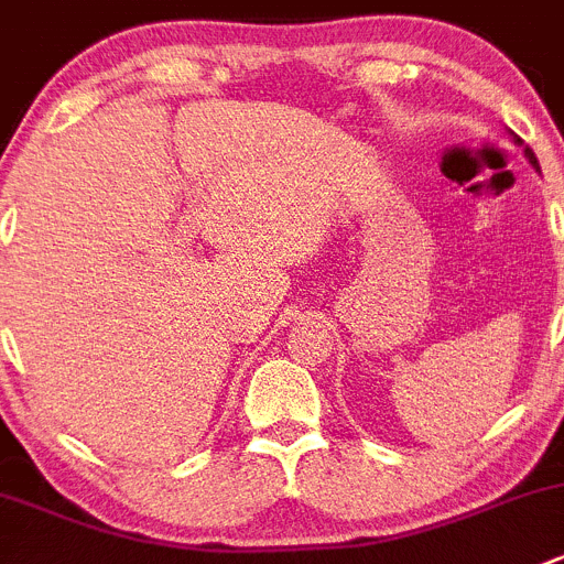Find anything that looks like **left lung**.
<instances>
[{
  "mask_svg": "<svg viewBox=\"0 0 564 564\" xmlns=\"http://www.w3.org/2000/svg\"><path fill=\"white\" fill-rule=\"evenodd\" d=\"M514 143H523V141H520V138H514ZM523 154H527V158H529V163H532L534 165V169H538L540 171V163H538V158H534V152H532V149H523Z\"/></svg>",
  "mask_w": 564,
  "mask_h": 564,
  "instance_id": "8db88e82",
  "label": "left lung"
}]
</instances>
